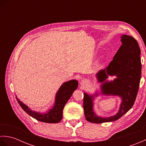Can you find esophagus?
Returning a JSON list of instances; mask_svg holds the SVG:
<instances>
[{
	"label": "esophagus",
	"instance_id": "esophagus-1",
	"mask_svg": "<svg viewBox=\"0 0 146 146\" xmlns=\"http://www.w3.org/2000/svg\"><path fill=\"white\" fill-rule=\"evenodd\" d=\"M88 80H83L82 81V82H81V85H83V86H86V85H87L88 84Z\"/></svg>",
	"mask_w": 146,
	"mask_h": 146
}]
</instances>
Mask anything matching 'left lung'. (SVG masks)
Segmentation results:
<instances>
[{"label": "left lung", "mask_w": 146, "mask_h": 146, "mask_svg": "<svg viewBox=\"0 0 146 146\" xmlns=\"http://www.w3.org/2000/svg\"><path fill=\"white\" fill-rule=\"evenodd\" d=\"M121 41L122 44L113 60L96 75L99 82H104L101 86L102 94L116 95L122 98L120 109L113 116L98 117L93 110L94 95L84 93L83 108L86 119L90 122L100 123L119 119L131 109L135 102L141 76V49L137 41L132 36L122 35ZM108 76H116V78L113 81H106Z\"/></svg>", "instance_id": "8db88e82"}]
</instances>
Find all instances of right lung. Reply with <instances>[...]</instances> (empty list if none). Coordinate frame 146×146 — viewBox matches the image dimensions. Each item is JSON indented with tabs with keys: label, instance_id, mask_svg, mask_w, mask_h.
I'll return each instance as SVG.
<instances>
[{
	"label": "right lung",
	"instance_id": "add662e5",
	"mask_svg": "<svg viewBox=\"0 0 146 146\" xmlns=\"http://www.w3.org/2000/svg\"><path fill=\"white\" fill-rule=\"evenodd\" d=\"M78 83L75 80L64 83L58 90L56 95L53 108L46 113H40L32 111L17 97L16 98L22 108L34 119L46 123H58L60 122L63 117V110L65 104L72 95L73 92L78 88Z\"/></svg>",
	"mask_w": 146,
	"mask_h": 146
}]
</instances>
